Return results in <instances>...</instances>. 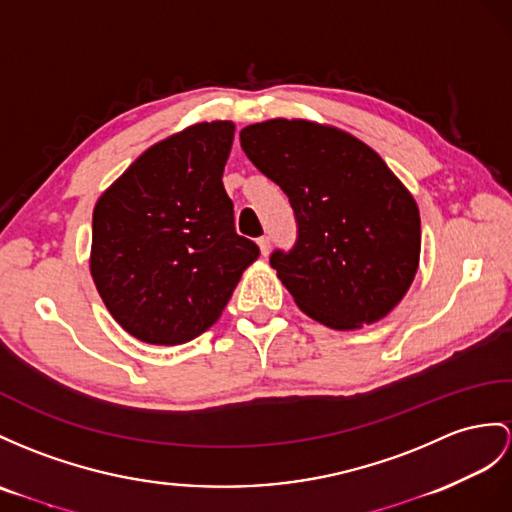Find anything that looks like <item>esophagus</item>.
<instances>
[{"label":"esophagus","mask_w":512,"mask_h":512,"mask_svg":"<svg viewBox=\"0 0 512 512\" xmlns=\"http://www.w3.org/2000/svg\"><path fill=\"white\" fill-rule=\"evenodd\" d=\"M258 247H260V254H263V256H269V252H271V241H269V236H260V239H258Z\"/></svg>","instance_id":"1"}]
</instances>
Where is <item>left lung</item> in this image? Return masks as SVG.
I'll return each instance as SVG.
<instances>
[{"label": "left lung", "mask_w": 512, "mask_h": 512, "mask_svg": "<svg viewBox=\"0 0 512 512\" xmlns=\"http://www.w3.org/2000/svg\"><path fill=\"white\" fill-rule=\"evenodd\" d=\"M241 147L295 210L297 243L269 263L299 310L332 330L389 315L419 269L421 219L386 162L350 132L306 119L247 126Z\"/></svg>", "instance_id": "1"}]
</instances>
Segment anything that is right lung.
<instances>
[{"label": "right lung", "instance_id": "add662e5", "mask_svg": "<svg viewBox=\"0 0 512 512\" xmlns=\"http://www.w3.org/2000/svg\"><path fill=\"white\" fill-rule=\"evenodd\" d=\"M232 141V121L195 123L145 149L97 199L91 276L134 339L193 341L260 254L236 234L221 182Z\"/></svg>", "mask_w": 512, "mask_h": 512}]
</instances>
